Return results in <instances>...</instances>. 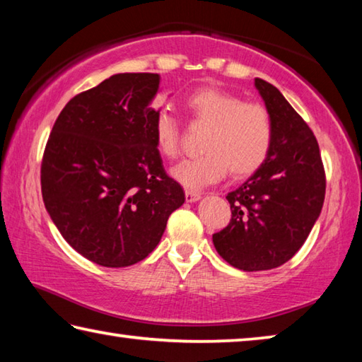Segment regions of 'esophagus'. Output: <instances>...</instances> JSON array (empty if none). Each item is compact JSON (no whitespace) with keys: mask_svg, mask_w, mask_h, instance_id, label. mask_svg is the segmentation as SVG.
I'll use <instances>...</instances> for the list:
<instances>
[{"mask_svg":"<svg viewBox=\"0 0 362 362\" xmlns=\"http://www.w3.org/2000/svg\"><path fill=\"white\" fill-rule=\"evenodd\" d=\"M199 198H201L199 192H193V189H185L187 203H194V201H198Z\"/></svg>","mask_w":362,"mask_h":362,"instance_id":"1","label":"esophagus"}]
</instances>
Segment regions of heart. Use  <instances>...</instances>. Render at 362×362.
<instances>
[{
  "label": "heart",
  "instance_id": "obj_1",
  "mask_svg": "<svg viewBox=\"0 0 362 362\" xmlns=\"http://www.w3.org/2000/svg\"><path fill=\"white\" fill-rule=\"evenodd\" d=\"M185 112L194 124L207 126L201 139V155L173 168L177 182L201 188L218 182L228 170L235 179L252 175L267 161L273 145V122L268 110L257 102L218 88L194 90L185 99ZM153 139L163 156L180 153V126L166 110L153 119Z\"/></svg>",
  "mask_w": 362,
  "mask_h": 362
}]
</instances>
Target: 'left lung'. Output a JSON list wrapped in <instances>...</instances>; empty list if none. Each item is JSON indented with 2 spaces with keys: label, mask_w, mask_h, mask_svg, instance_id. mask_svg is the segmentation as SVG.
<instances>
[{
  "label": "left lung",
  "mask_w": 362,
  "mask_h": 362,
  "mask_svg": "<svg viewBox=\"0 0 362 362\" xmlns=\"http://www.w3.org/2000/svg\"><path fill=\"white\" fill-rule=\"evenodd\" d=\"M273 122L263 166L226 194L231 220L214 233L217 252L243 272L281 267L303 246L320 217L326 173L313 131L273 84L255 78Z\"/></svg>",
  "instance_id": "left-lung-1"
}]
</instances>
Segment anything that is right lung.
I'll list each match as a JSON object with an SVG mask.
<instances>
[{
    "instance_id": "add662e5",
    "label": "right lung",
    "mask_w": 362,
    "mask_h": 362,
    "mask_svg": "<svg viewBox=\"0 0 362 362\" xmlns=\"http://www.w3.org/2000/svg\"><path fill=\"white\" fill-rule=\"evenodd\" d=\"M158 73H118L66 103L41 163L42 201L70 246L102 267L144 260L183 204L153 139Z\"/></svg>"
}]
</instances>
